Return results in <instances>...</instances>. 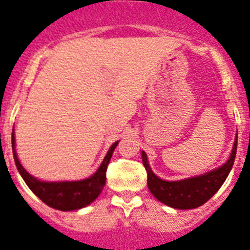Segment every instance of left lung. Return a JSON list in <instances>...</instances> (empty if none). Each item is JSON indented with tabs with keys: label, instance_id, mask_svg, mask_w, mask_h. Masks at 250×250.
Returning <instances> with one entry per match:
<instances>
[{
	"label": "left lung",
	"instance_id": "1",
	"mask_svg": "<svg viewBox=\"0 0 250 250\" xmlns=\"http://www.w3.org/2000/svg\"><path fill=\"white\" fill-rule=\"evenodd\" d=\"M236 147H238V137L235 139L234 148L226 164L211 172L180 181H166L156 176L148 165L147 154L144 150H142V158L147 171V183L150 193L160 202L176 209H191L199 207L208 199H211L225 183L234 165Z\"/></svg>",
	"mask_w": 250,
	"mask_h": 250
}]
</instances>
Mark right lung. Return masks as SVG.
<instances>
[{"instance_id": "right-lung-1", "label": "right lung", "mask_w": 250, "mask_h": 250, "mask_svg": "<svg viewBox=\"0 0 250 250\" xmlns=\"http://www.w3.org/2000/svg\"><path fill=\"white\" fill-rule=\"evenodd\" d=\"M12 153L14 160L18 167L19 172L29 187V189L37 195L42 202L56 208L59 211H75L85 207L96 199L102 191L103 187L106 184V171L107 166L110 164L112 153L117 143L111 146L110 150L107 152L106 157L103 160L100 168L90 177L80 181H60V183H48V181L37 180L36 177L29 175L25 168L19 162L18 154L15 152V137H14V129H12Z\"/></svg>"}]
</instances>
